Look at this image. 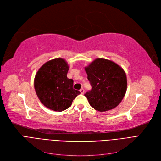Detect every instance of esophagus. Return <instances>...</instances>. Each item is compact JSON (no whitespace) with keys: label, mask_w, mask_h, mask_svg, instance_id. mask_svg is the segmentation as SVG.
Here are the masks:
<instances>
[{"label":"esophagus","mask_w":161,"mask_h":161,"mask_svg":"<svg viewBox=\"0 0 161 161\" xmlns=\"http://www.w3.org/2000/svg\"><path fill=\"white\" fill-rule=\"evenodd\" d=\"M80 93H81V94H84V92H85V90H84V89H83V88L80 89Z\"/></svg>","instance_id":"1"}]
</instances>
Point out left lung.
<instances>
[{
	"mask_svg": "<svg viewBox=\"0 0 161 161\" xmlns=\"http://www.w3.org/2000/svg\"><path fill=\"white\" fill-rule=\"evenodd\" d=\"M92 89L85 96L92 108L101 112L116 108L127 90L125 72L116 63L97 58L85 68Z\"/></svg>",
	"mask_w": 161,
	"mask_h": 161,
	"instance_id": "left-lung-1",
	"label": "left lung"
}]
</instances>
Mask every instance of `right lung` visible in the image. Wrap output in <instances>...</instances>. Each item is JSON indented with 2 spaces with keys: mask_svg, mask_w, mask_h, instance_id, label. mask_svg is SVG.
<instances>
[{
  "mask_svg": "<svg viewBox=\"0 0 161 161\" xmlns=\"http://www.w3.org/2000/svg\"><path fill=\"white\" fill-rule=\"evenodd\" d=\"M69 69L65 60L56 58L46 62L36 73L34 87L39 99L47 108L64 111L80 93L73 89V80L67 78Z\"/></svg>",
  "mask_w": 161,
  "mask_h": 161,
  "instance_id": "right-lung-1",
  "label": "right lung"
}]
</instances>
